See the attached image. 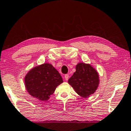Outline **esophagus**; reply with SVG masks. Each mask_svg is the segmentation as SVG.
Masks as SVG:
<instances>
[{
	"label": "esophagus",
	"instance_id": "34e87169",
	"mask_svg": "<svg viewBox=\"0 0 131 131\" xmlns=\"http://www.w3.org/2000/svg\"><path fill=\"white\" fill-rule=\"evenodd\" d=\"M68 78H69V75L68 74H66L64 76V78H65V80H68Z\"/></svg>",
	"mask_w": 131,
	"mask_h": 131
}]
</instances>
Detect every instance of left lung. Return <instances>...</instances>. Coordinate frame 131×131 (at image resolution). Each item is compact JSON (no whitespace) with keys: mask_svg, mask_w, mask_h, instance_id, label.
Listing matches in <instances>:
<instances>
[{"mask_svg":"<svg viewBox=\"0 0 131 131\" xmlns=\"http://www.w3.org/2000/svg\"><path fill=\"white\" fill-rule=\"evenodd\" d=\"M68 84L81 97L87 98L95 92L100 83L99 75L90 64L79 63Z\"/></svg>","mask_w":131,"mask_h":131,"instance_id":"left-lung-1","label":"left lung"}]
</instances>
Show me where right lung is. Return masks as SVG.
<instances>
[{"instance_id": "right-lung-1", "label": "right lung", "mask_w": 131, "mask_h": 131, "mask_svg": "<svg viewBox=\"0 0 131 131\" xmlns=\"http://www.w3.org/2000/svg\"><path fill=\"white\" fill-rule=\"evenodd\" d=\"M63 82L60 74L48 63L34 67L24 77L27 92L33 97L43 102L48 100Z\"/></svg>"}]
</instances>
